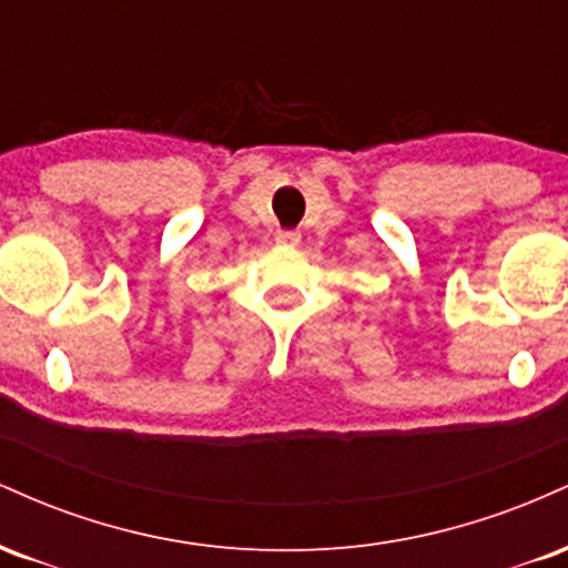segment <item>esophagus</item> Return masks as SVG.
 I'll list each match as a JSON object with an SVG mask.
<instances>
[{"mask_svg": "<svg viewBox=\"0 0 568 568\" xmlns=\"http://www.w3.org/2000/svg\"><path fill=\"white\" fill-rule=\"evenodd\" d=\"M277 243L293 247V245L302 243V234H298V232H277Z\"/></svg>", "mask_w": 568, "mask_h": 568, "instance_id": "34e87169", "label": "esophagus"}]
</instances>
